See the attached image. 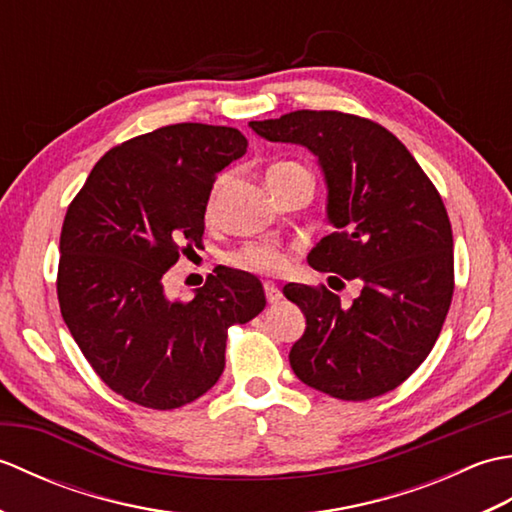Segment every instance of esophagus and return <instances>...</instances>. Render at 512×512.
Instances as JSON below:
<instances>
[{
  "label": "esophagus",
  "mask_w": 512,
  "mask_h": 512,
  "mask_svg": "<svg viewBox=\"0 0 512 512\" xmlns=\"http://www.w3.org/2000/svg\"><path fill=\"white\" fill-rule=\"evenodd\" d=\"M264 290H266V301L270 303V306H275V303H279L281 297H284V295H281V290L275 284H270V281H266Z\"/></svg>",
  "instance_id": "obj_1"
}]
</instances>
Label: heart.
Wrapping results in <instances>:
<instances>
[{
  "mask_svg": "<svg viewBox=\"0 0 512 512\" xmlns=\"http://www.w3.org/2000/svg\"><path fill=\"white\" fill-rule=\"evenodd\" d=\"M297 167H299L297 162H277V165L268 169L266 176H273V173L297 169ZM299 169H303V167H299ZM224 184H226V180L222 178V180H217V184L213 187L211 198H209V213H213L217 202H220ZM233 262L246 270H255V273H279V270H284V266H286V255L273 244H250V246L239 250V253H235Z\"/></svg>",
  "mask_w": 512,
  "mask_h": 512,
  "instance_id": "heart-1",
  "label": "heart"
}]
</instances>
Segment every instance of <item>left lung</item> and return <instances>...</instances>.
I'll list each match as a JSON object with an SVG mask.
<instances>
[{
	"label": "left lung",
	"instance_id": "obj_1",
	"mask_svg": "<svg viewBox=\"0 0 512 512\" xmlns=\"http://www.w3.org/2000/svg\"><path fill=\"white\" fill-rule=\"evenodd\" d=\"M248 127L317 156L334 233L308 264L361 284L352 306L328 288L284 286L306 317L292 372L339 400L387 394L429 356L451 306L453 235L440 193L407 147L367 118L299 110Z\"/></svg>",
	"mask_w": 512,
	"mask_h": 512
}]
</instances>
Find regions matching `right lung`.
I'll use <instances>...</instances> for the list:
<instances>
[{
	"label": "right lung",
	"instance_id": "right-lung-1",
	"mask_svg": "<svg viewBox=\"0 0 512 512\" xmlns=\"http://www.w3.org/2000/svg\"><path fill=\"white\" fill-rule=\"evenodd\" d=\"M246 147L233 127H160L107 151L65 213L63 321L103 383L136 405L176 409L206 394L228 328L266 308L262 281L224 266L189 301L165 292L167 270L200 246L215 176Z\"/></svg>",
	"mask_w": 512,
	"mask_h": 512
}]
</instances>
